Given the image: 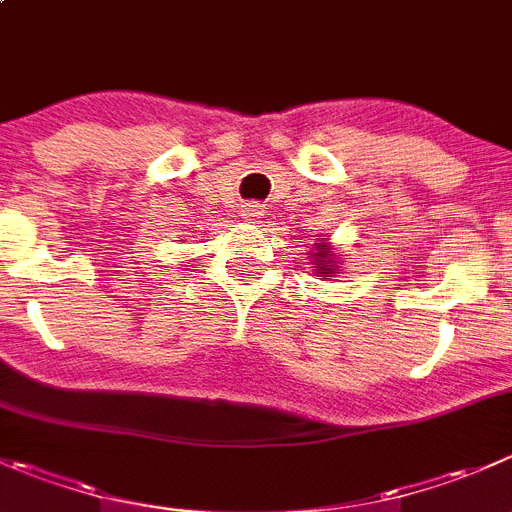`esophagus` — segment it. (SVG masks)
<instances>
[{
  "label": "esophagus",
  "mask_w": 512,
  "mask_h": 512,
  "mask_svg": "<svg viewBox=\"0 0 512 512\" xmlns=\"http://www.w3.org/2000/svg\"><path fill=\"white\" fill-rule=\"evenodd\" d=\"M262 215H265V207H262L260 202H245V205H242V217H245V220H260Z\"/></svg>",
  "instance_id": "esophagus-1"
}]
</instances>
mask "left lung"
I'll use <instances>...</instances> for the list:
<instances>
[{
  "mask_svg": "<svg viewBox=\"0 0 512 512\" xmlns=\"http://www.w3.org/2000/svg\"><path fill=\"white\" fill-rule=\"evenodd\" d=\"M315 257H317V265H322L320 267L322 275L332 277V260H330V255H327V245H322V242H320V247H317Z\"/></svg>",
  "mask_w": 512,
  "mask_h": 512,
  "instance_id": "obj_1",
  "label": "left lung"
}]
</instances>
